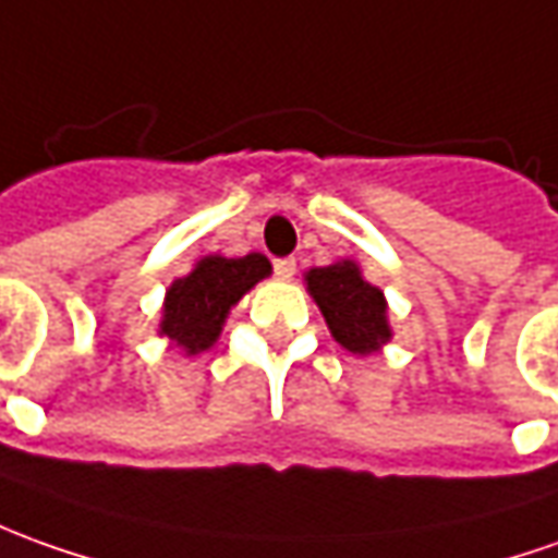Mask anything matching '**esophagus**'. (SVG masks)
Segmentation results:
<instances>
[{
    "instance_id": "obj_1",
    "label": "esophagus",
    "mask_w": 558,
    "mask_h": 558,
    "mask_svg": "<svg viewBox=\"0 0 558 558\" xmlns=\"http://www.w3.org/2000/svg\"><path fill=\"white\" fill-rule=\"evenodd\" d=\"M275 275L280 280H290L295 275V259H275Z\"/></svg>"
}]
</instances>
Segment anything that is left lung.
Returning <instances> with one entry per match:
<instances>
[{"label": "left lung", "instance_id": "8db88e82", "mask_svg": "<svg viewBox=\"0 0 558 558\" xmlns=\"http://www.w3.org/2000/svg\"><path fill=\"white\" fill-rule=\"evenodd\" d=\"M305 290L327 320L332 339L351 354H375L393 339L388 320V299L363 278L354 259L308 268Z\"/></svg>", "mask_w": 558, "mask_h": 558}]
</instances>
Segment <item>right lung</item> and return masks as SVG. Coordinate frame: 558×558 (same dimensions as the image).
Segmentation results:
<instances>
[{"mask_svg":"<svg viewBox=\"0 0 558 558\" xmlns=\"http://www.w3.org/2000/svg\"><path fill=\"white\" fill-rule=\"evenodd\" d=\"M268 275L271 263L263 253H247L234 259L219 253L201 256L189 275L168 287L158 336H165L189 357L214 348L231 308Z\"/></svg>","mask_w":558,"mask_h":558,"instance_id":"obj_1","label":"right lung"}]
</instances>
